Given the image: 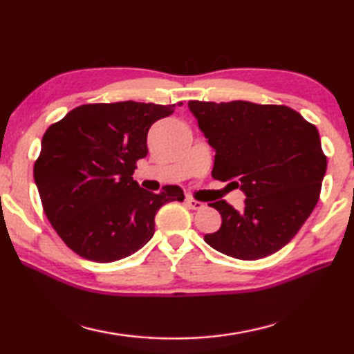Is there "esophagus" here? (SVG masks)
I'll return each instance as SVG.
<instances>
[{
    "label": "esophagus",
    "instance_id": "1",
    "mask_svg": "<svg viewBox=\"0 0 354 354\" xmlns=\"http://www.w3.org/2000/svg\"><path fill=\"white\" fill-rule=\"evenodd\" d=\"M185 203H187V207L189 209H194V212H199V209L205 208V203L196 201V199H193V197H187V201H185Z\"/></svg>",
    "mask_w": 354,
    "mask_h": 354
}]
</instances>
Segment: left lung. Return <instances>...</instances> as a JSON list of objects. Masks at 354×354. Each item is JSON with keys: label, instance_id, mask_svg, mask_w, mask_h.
I'll use <instances>...</instances> for the list:
<instances>
[{"label": "left lung", "instance_id": "left-lung-1", "mask_svg": "<svg viewBox=\"0 0 354 354\" xmlns=\"http://www.w3.org/2000/svg\"><path fill=\"white\" fill-rule=\"evenodd\" d=\"M214 155L212 176L245 193L244 209L219 201L218 232L203 236L224 255L269 257L292 239L320 197L326 172L319 130L286 105L189 101Z\"/></svg>", "mask_w": 354, "mask_h": 354}]
</instances>
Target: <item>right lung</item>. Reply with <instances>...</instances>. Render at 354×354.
Masks as SVG:
<instances>
[{
	"label": "right lung",
	"instance_id": "obj_1",
	"mask_svg": "<svg viewBox=\"0 0 354 354\" xmlns=\"http://www.w3.org/2000/svg\"><path fill=\"white\" fill-rule=\"evenodd\" d=\"M174 110L176 104H84L46 129L34 180L48 221L79 257L111 263L132 255L153 236L158 209L185 199L177 185L152 193L132 177L147 155L149 129Z\"/></svg>",
	"mask_w": 354,
	"mask_h": 354
}]
</instances>
